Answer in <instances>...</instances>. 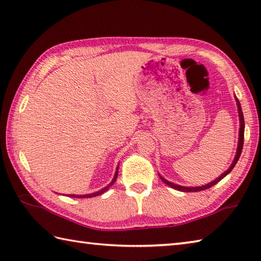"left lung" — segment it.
I'll list each match as a JSON object with an SVG mask.
<instances>
[{
    "mask_svg": "<svg viewBox=\"0 0 261 261\" xmlns=\"http://www.w3.org/2000/svg\"><path fill=\"white\" fill-rule=\"evenodd\" d=\"M236 97V102H237V107H238V113H239V122H240V129H239V141H238V147H237V153L234 156V159L233 162H232L231 166L228 168V170H225L224 173L222 175H220L218 178L212 180L211 182H208V184L206 185H203V186H196V187H186V186H181V185H177V184H174V182H171L167 179H165L163 176H160V179H162L165 184H167L168 186H170L171 188H174V190H177V191H180V192H199V191H204V190H207V188L214 186L215 184H218V182L223 179L224 177L228 175L230 171L233 169V167L236 166V164L238 163V160H239L240 158V154H241V151H242V147H243V139H245V119H243V113H242V109H241V105H240V102L239 99Z\"/></svg>",
    "mask_w": 261,
    "mask_h": 261,
    "instance_id": "8db88e82",
    "label": "left lung"
}]
</instances>
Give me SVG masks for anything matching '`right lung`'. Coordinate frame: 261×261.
I'll use <instances>...</instances> for the list:
<instances>
[{
  "label": "right lung",
  "mask_w": 261,
  "mask_h": 261,
  "mask_svg": "<svg viewBox=\"0 0 261 261\" xmlns=\"http://www.w3.org/2000/svg\"><path fill=\"white\" fill-rule=\"evenodd\" d=\"M118 170H119V166H118V167H116V170H115V174H114L113 179L111 180V182H110L109 185L103 187L102 190H99V191H97V192H94V193H92V194H85V195H75V194H70V195H69V194H68L67 196H69V197H79V198H90V197H94V196L101 195V194H103L104 192H107V191L109 190V188L114 184V181L116 180V177H118Z\"/></svg>",
  "instance_id": "add662e5"
}]
</instances>
